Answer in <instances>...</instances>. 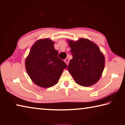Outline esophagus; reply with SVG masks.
<instances>
[{"label": "esophagus", "mask_w": 125, "mask_h": 125, "mask_svg": "<svg viewBox=\"0 0 125 125\" xmlns=\"http://www.w3.org/2000/svg\"><path fill=\"white\" fill-rule=\"evenodd\" d=\"M64 62L66 63V64L68 65V63H69V60L68 58H66V59H65L64 60Z\"/></svg>", "instance_id": "1"}]
</instances>
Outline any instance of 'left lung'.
Segmentation results:
<instances>
[{
  "label": "left lung",
  "mask_w": 125,
  "mask_h": 125,
  "mask_svg": "<svg viewBox=\"0 0 125 125\" xmlns=\"http://www.w3.org/2000/svg\"><path fill=\"white\" fill-rule=\"evenodd\" d=\"M73 58L67 69L79 85L89 86L101 77L105 65V58L96 44L88 39L68 41Z\"/></svg>",
  "instance_id": "obj_1"
}]
</instances>
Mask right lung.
Listing matches in <instances>:
<instances>
[{"instance_id": "add662e5", "label": "right lung", "mask_w": 125, "mask_h": 125, "mask_svg": "<svg viewBox=\"0 0 125 125\" xmlns=\"http://www.w3.org/2000/svg\"><path fill=\"white\" fill-rule=\"evenodd\" d=\"M54 42L48 39L38 40L31 48L25 61L27 73L33 82L42 88L57 83L67 64L58 58Z\"/></svg>"}]
</instances>
